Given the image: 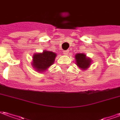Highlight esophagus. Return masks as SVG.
Here are the masks:
<instances>
[{
	"label": "esophagus",
	"instance_id": "34e87169",
	"mask_svg": "<svg viewBox=\"0 0 120 120\" xmlns=\"http://www.w3.org/2000/svg\"><path fill=\"white\" fill-rule=\"evenodd\" d=\"M63 53H64V55H68V53H69V51H64L63 52Z\"/></svg>",
	"mask_w": 120,
	"mask_h": 120
}]
</instances>
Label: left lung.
Returning a JSON list of instances; mask_svg holds the SVG:
<instances>
[{"instance_id": "obj_1", "label": "left lung", "mask_w": 120, "mask_h": 120, "mask_svg": "<svg viewBox=\"0 0 120 120\" xmlns=\"http://www.w3.org/2000/svg\"><path fill=\"white\" fill-rule=\"evenodd\" d=\"M76 60V64L78 67L82 70L86 71L90 67L92 60L90 58L87 57L86 54L77 53L75 56Z\"/></svg>"}]
</instances>
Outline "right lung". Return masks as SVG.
Masks as SVG:
<instances>
[{"instance_id":"add662e5","label":"right lung","mask_w":120,"mask_h":120,"mask_svg":"<svg viewBox=\"0 0 120 120\" xmlns=\"http://www.w3.org/2000/svg\"><path fill=\"white\" fill-rule=\"evenodd\" d=\"M56 56L55 52L44 50L42 52L33 55L31 65L37 72H44L54 64Z\"/></svg>"}]
</instances>
